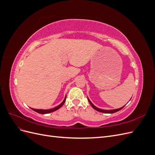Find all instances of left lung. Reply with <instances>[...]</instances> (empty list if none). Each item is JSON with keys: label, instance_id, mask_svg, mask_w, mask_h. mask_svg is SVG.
<instances>
[{"label": "left lung", "instance_id": "left-lung-1", "mask_svg": "<svg viewBox=\"0 0 155 155\" xmlns=\"http://www.w3.org/2000/svg\"><path fill=\"white\" fill-rule=\"evenodd\" d=\"M88 101H89V103H90V104L91 105V106L94 108V109L95 110H96L97 111H99V112H104V113H107V114H110V113H114V112H118V111H119V110H120L121 109H122L124 107H124H121V108H120V109H114V110H103V109H99V108H97V107H96V106H94V105L92 103H91V101L89 100V99L88 98Z\"/></svg>", "mask_w": 155, "mask_h": 155}]
</instances>
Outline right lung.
<instances>
[{"label":"right lung","instance_id":"add662e5","mask_svg":"<svg viewBox=\"0 0 155 155\" xmlns=\"http://www.w3.org/2000/svg\"><path fill=\"white\" fill-rule=\"evenodd\" d=\"M66 98H67V96L65 97V98H64V100H63V101L61 103V104L59 105H58V107H55V108H54V109H49V110H42V109H31L32 110H34V111H35V112H38V113H39V114H48V113H50V112H54V111H55V110H58V109H59V108L61 107L64 104V102H65V101H66Z\"/></svg>","mask_w":155,"mask_h":155}]
</instances>
